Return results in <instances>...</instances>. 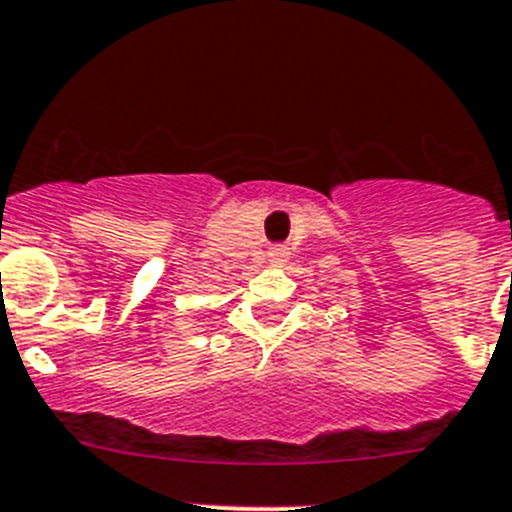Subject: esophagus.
<instances>
[{
	"label": "esophagus",
	"mask_w": 512,
	"mask_h": 512,
	"mask_svg": "<svg viewBox=\"0 0 512 512\" xmlns=\"http://www.w3.org/2000/svg\"><path fill=\"white\" fill-rule=\"evenodd\" d=\"M285 257H288V247L285 245H272L270 250H267V260L270 262H283Z\"/></svg>",
	"instance_id": "esophagus-1"
}]
</instances>
